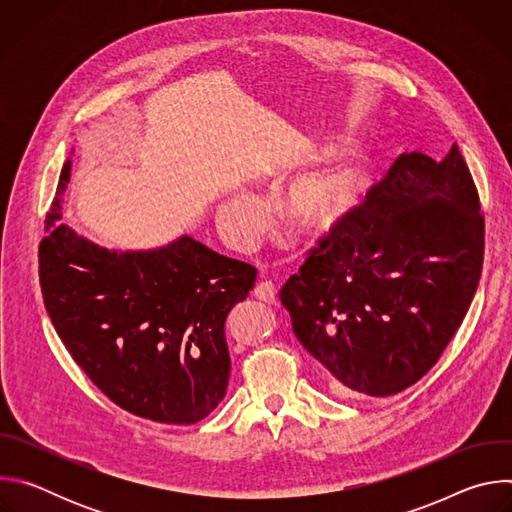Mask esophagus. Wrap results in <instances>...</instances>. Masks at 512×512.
<instances>
[{
	"label": "esophagus",
	"instance_id": "34e87169",
	"mask_svg": "<svg viewBox=\"0 0 512 512\" xmlns=\"http://www.w3.org/2000/svg\"><path fill=\"white\" fill-rule=\"evenodd\" d=\"M253 296L267 304H277V285L273 281H261L255 285Z\"/></svg>",
	"mask_w": 512,
	"mask_h": 512
}]
</instances>
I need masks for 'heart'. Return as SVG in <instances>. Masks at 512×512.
<instances>
[{"mask_svg":"<svg viewBox=\"0 0 512 512\" xmlns=\"http://www.w3.org/2000/svg\"><path fill=\"white\" fill-rule=\"evenodd\" d=\"M369 176L358 164H342L291 184L281 198L285 221L304 235L320 237L340 225L360 204ZM263 225V208L253 194H239L218 208V227L229 243L249 249Z\"/></svg>","mask_w":512,"mask_h":512,"instance_id":"1","label":"heart"}]
</instances>
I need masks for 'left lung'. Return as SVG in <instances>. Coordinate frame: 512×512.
<instances>
[{"label":"left lung","mask_w":512,"mask_h":512,"mask_svg":"<svg viewBox=\"0 0 512 512\" xmlns=\"http://www.w3.org/2000/svg\"><path fill=\"white\" fill-rule=\"evenodd\" d=\"M482 261L484 214L458 145L442 162L411 152L308 251L279 298L332 391L389 397L440 360Z\"/></svg>","instance_id":"8db88e82"}]
</instances>
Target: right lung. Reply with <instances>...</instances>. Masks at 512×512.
Segmentation results:
<instances>
[{"mask_svg": "<svg viewBox=\"0 0 512 512\" xmlns=\"http://www.w3.org/2000/svg\"><path fill=\"white\" fill-rule=\"evenodd\" d=\"M60 172L38 247L46 312L85 375L121 409L190 425L223 401L231 375L229 312L257 269L192 237L154 251H109L60 225Z\"/></svg>", "mask_w": 512, "mask_h": 512, "instance_id": "right-lung-1", "label": "right lung"}]
</instances>
